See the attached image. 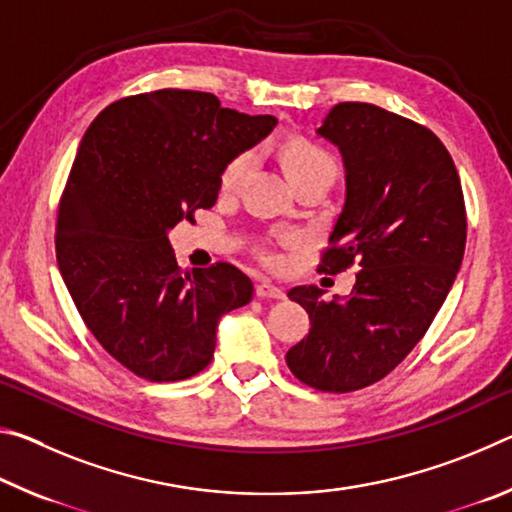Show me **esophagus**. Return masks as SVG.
Masks as SVG:
<instances>
[{"mask_svg":"<svg viewBox=\"0 0 512 512\" xmlns=\"http://www.w3.org/2000/svg\"><path fill=\"white\" fill-rule=\"evenodd\" d=\"M255 293H257V298H275V300L284 298V291L280 287H275V284H271V282H259Z\"/></svg>","mask_w":512,"mask_h":512,"instance_id":"esophagus-1","label":"esophagus"}]
</instances>
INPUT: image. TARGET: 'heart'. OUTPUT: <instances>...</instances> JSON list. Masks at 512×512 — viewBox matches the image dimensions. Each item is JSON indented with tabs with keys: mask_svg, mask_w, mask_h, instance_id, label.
<instances>
[{
	"mask_svg": "<svg viewBox=\"0 0 512 512\" xmlns=\"http://www.w3.org/2000/svg\"><path fill=\"white\" fill-rule=\"evenodd\" d=\"M255 164V153L244 151L237 158H232L221 173V189L223 192H235L241 185V180L248 176V171ZM284 169H287L291 183L296 185L300 180L318 176V173H327V176H336V160L332 153H327L320 146L311 142H291L284 149Z\"/></svg>",
	"mask_w": 512,
	"mask_h": 512,
	"instance_id": "heart-1",
	"label": "heart"
}]
</instances>
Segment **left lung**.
<instances>
[{
  "label": "left lung",
  "instance_id": "left-lung-1",
  "mask_svg": "<svg viewBox=\"0 0 512 512\" xmlns=\"http://www.w3.org/2000/svg\"><path fill=\"white\" fill-rule=\"evenodd\" d=\"M318 135L339 146L345 205L318 271L361 266L345 300L293 287L309 334L287 352L302 384L350 393L384 379L443 307L465 253V201L445 144L415 121L372 103L329 110Z\"/></svg>",
  "mask_w": 512,
  "mask_h": 512
}]
</instances>
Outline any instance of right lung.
Here are the masks:
<instances>
[{
	"mask_svg": "<svg viewBox=\"0 0 512 512\" xmlns=\"http://www.w3.org/2000/svg\"><path fill=\"white\" fill-rule=\"evenodd\" d=\"M275 124L169 88L110 103L83 135L58 207V268L94 339L137 377L201 372L219 318L253 300L237 266L183 271L169 230L210 210L225 164Z\"/></svg>",
	"mask_w": 512,
	"mask_h": 512,
	"instance_id": "1",
	"label": "right lung"
}]
</instances>
